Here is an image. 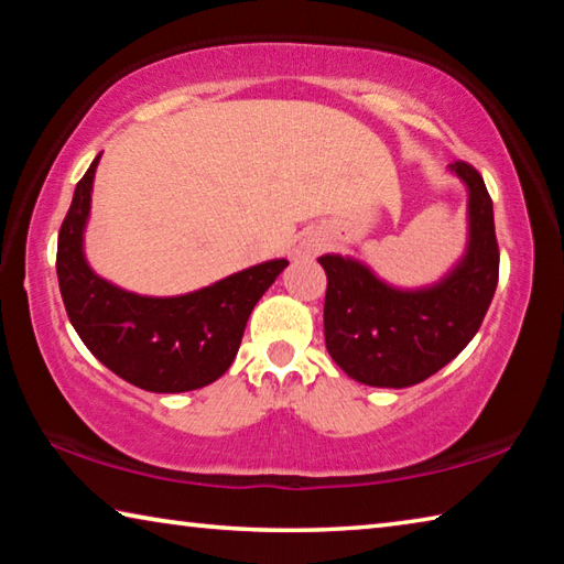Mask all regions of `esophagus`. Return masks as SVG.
<instances>
[{"label":"esophagus","mask_w":564,"mask_h":564,"mask_svg":"<svg viewBox=\"0 0 564 564\" xmlns=\"http://www.w3.org/2000/svg\"><path fill=\"white\" fill-rule=\"evenodd\" d=\"M318 251H321V243L318 241L301 243V248H299V253H303V256H311V253H318Z\"/></svg>","instance_id":"34e87169"}]
</instances>
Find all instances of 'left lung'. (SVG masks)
<instances>
[{
    "instance_id": "obj_1",
    "label": "left lung",
    "mask_w": 564,
    "mask_h": 564,
    "mask_svg": "<svg viewBox=\"0 0 564 564\" xmlns=\"http://www.w3.org/2000/svg\"><path fill=\"white\" fill-rule=\"evenodd\" d=\"M451 169L470 191V241L441 283L400 291L352 259H318L328 275L326 348L358 383L408 388L431 378L473 340L490 308L500 273L492 198L475 166L455 161Z\"/></svg>"
}]
</instances>
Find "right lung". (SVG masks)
Masks as SVG:
<instances>
[{"mask_svg":"<svg viewBox=\"0 0 564 564\" xmlns=\"http://www.w3.org/2000/svg\"><path fill=\"white\" fill-rule=\"evenodd\" d=\"M97 164L99 156L76 184L56 243L66 316L84 346L131 386L186 393L214 383L234 362L253 305L289 261H265L174 299L117 289L89 269L82 251Z\"/></svg>","mask_w":564,"mask_h":564,"instance_id":"right-lung-1","label":"right lung"}]
</instances>
